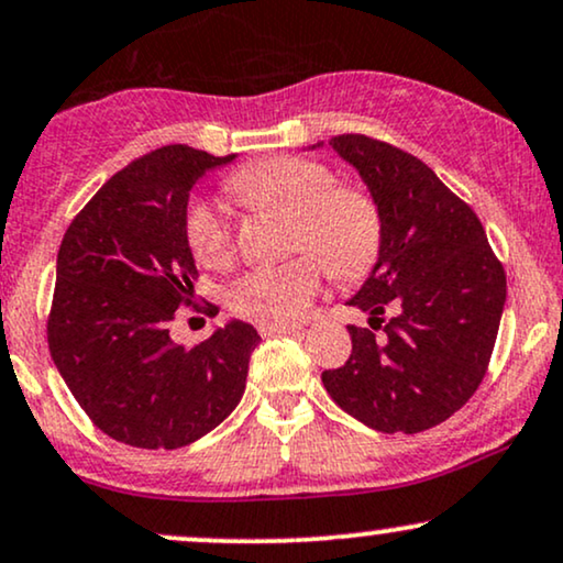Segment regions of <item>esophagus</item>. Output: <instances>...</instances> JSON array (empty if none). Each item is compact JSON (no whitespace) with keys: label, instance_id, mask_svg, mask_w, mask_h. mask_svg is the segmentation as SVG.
Returning <instances> with one entry per match:
<instances>
[{"label":"esophagus","instance_id":"esophagus-1","mask_svg":"<svg viewBox=\"0 0 563 563\" xmlns=\"http://www.w3.org/2000/svg\"><path fill=\"white\" fill-rule=\"evenodd\" d=\"M303 324L294 322V324H260L262 335H280V333H301Z\"/></svg>","mask_w":563,"mask_h":563}]
</instances>
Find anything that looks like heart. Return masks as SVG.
Listing matches in <instances>:
<instances>
[{
  "label": "heart",
  "instance_id": "b5f03b06",
  "mask_svg": "<svg viewBox=\"0 0 563 563\" xmlns=\"http://www.w3.org/2000/svg\"><path fill=\"white\" fill-rule=\"evenodd\" d=\"M230 188L252 207L288 217V249L307 252L330 275L354 280L369 273L380 254L383 220L369 194L335 186L322 162L269 157L241 167ZM186 239L205 267L230 260V228L220 209L196 201L186 214ZM320 290V267L299 256L277 267L252 269L230 288V309L246 320L288 324L307 311Z\"/></svg>",
  "mask_w": 563,
  "mask_h": 563
}]
</instances>
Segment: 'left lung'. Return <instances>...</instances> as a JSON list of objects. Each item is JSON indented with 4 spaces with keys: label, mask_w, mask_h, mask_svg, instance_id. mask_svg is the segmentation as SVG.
Here are the masks:
<instances>
[{
    "label": "left lung",
    "mask_w": 563,
    "mask_h": 563,
    "mask_svg": "<svg viewBox=\"0 0 563 563\" xmlns=\"http://www.w3.org/2000/svg\"><path fill=\"white\" fill-rule=\"evenodd\" d=\"M328 146L367 186L383 241L367 280L349 299V307L367 311L369 328H349V362L324 369L322 385L372 430H430L483 383L506 273L477 214L422 159L358 133L333 135ZM385 308L394 317L377 336Z\"/></svg>",
    "instance_id": "obj_1"
}]
</instances>
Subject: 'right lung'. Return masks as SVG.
<instances>
[{"label":"right lung","mask_w":563,"mask_h":563,"mask_svg":"<svg viewBox=\"0 0 563 563\" xmlns=\"http://www.w3.org/2000/svg\"><path fill=\"white\" fill-rule=\"evenodd\" d=\"M235 159L173 144L131 162L67 228L46 333L54 364L101 432L135 449H183L246 390L260 333L228 320L199 346L173 343L175 309L194 301L186 239L191 188Z\"/></svg>","instance_id":"add662e5"}]
</instances>
